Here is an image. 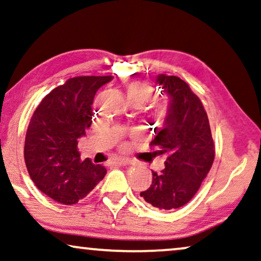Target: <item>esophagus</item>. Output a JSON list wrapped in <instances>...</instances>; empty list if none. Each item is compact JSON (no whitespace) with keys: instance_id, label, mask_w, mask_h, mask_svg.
I'll return each mask as SVG.
<instances>
[{"instance_id":"obj_1","label":"esophagus","mask_w":261,"mask_h":261,"mask_svg":"<svg viewBox=\"0 0 261 261\" xmlns=\"http://www.w3.org/2000/svg\"><path fill=\"white\" fill-rule=\"evenodd\" d=\"M109 165L113 166H127L129 165V161L127 159H113V160L109 161Z\"/></svg>"}]
</instances>
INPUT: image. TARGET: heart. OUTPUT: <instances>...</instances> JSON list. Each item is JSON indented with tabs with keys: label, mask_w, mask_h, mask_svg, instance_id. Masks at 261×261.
Here are the masks:
<instances>
[{
	"label": "heart",
	"mask_w": 261,
	"mask_h": 261,
	"mask_svg": "<svg viewBox=\"0 0 261 261\" xmlns=\"http://www.w3.org/2000/svg\"><path fill=\"white\" fill-rule=\"evenodd\" d=\"M123 94L126 96L128 103L133 107H143L148 103L154 95V89L149 84L145 81H132L123 86ZM167 106L162 102L155 103L152 107L150 114L154 119L162 120L167 115Z\"/></svg>",
	"instance_id": "obj_1"
}]
</instances>
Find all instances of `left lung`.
<instances>
[{
    "label": "left lung",
    "instance_id": "1",
    "mask_svg": "<svg viewBox=\"0 0 261 261\" xmlns=\"http://www.w3.org/2000/svg\"><path fill=\"white\" fill-rule=\"evenodd\" d=\"M155 84L168 96L164 126L150 145L167 159L160 173L152 171L148 190L140 193L159 210H175L190 201L214 161V142L201 101L177 76L159 74Z\"/></svg>",
    "mask_w": 261,
    "mask_h": 261
}]
</instances>
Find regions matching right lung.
<instances>
[{
  "label": "right lung",
  "mask_w": 261,
  "mask_h": 261,
  "mask_svg": "<svg viewBox=\"0 0 261 261\" xmlns=\"http://www.w3.org/2000/svg\"><path fill=\"white\" fill-rule=\"evenodd\" d=\"M113 76H77L56 87L35 109L24 142V161L36 187L63 205H74L103 179L107 169L80 160L77 140L93 119L97 89Z\"/></svg>",
  "instance_id": "right-lung-1"
}]
</instances>
